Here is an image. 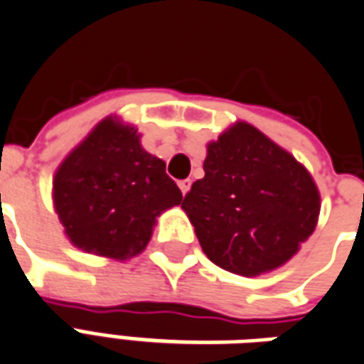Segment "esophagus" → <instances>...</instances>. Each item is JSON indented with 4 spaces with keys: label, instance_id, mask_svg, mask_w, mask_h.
Wrapping results in <instances>:
<instances>
[{
    "label": "esophagus",
    "instance_id": "esophagus-1",
    "mask_svg": "<svg viewBox=\"0 0 364 364\" xmlns=\"http://www.w3.org/2000/svg\"><path fill=\"white\" fill-rule=\"evenodd\" d=\"M190 186H192V180L190 178H186V180H180L178 182V188H180V192L184 193H188V190H190Z\"/></svg>",
    "mask_w": 364,
    "mask_h": 364
}]
</instances>
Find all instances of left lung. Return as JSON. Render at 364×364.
I'll return each instance as SVG.
<instances>
[{
  "label": "left lung",
  "instance_id": "obj_1",
  "mask_svg": "<svg viewBox=\"0 0 364 364\" xmlns=\"http://www.w3.org/2000/svg\"><path fill=\"white\" fill-rule=\"evenodd\" d=\"M205 176L182 209L213 264L256 277L287 264L314 232L320 192L304 164L248 122L208 143Z\"/></svg>",
  "mask_w": 364,
  "mask_h": 364
}]
</instances>
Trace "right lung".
Masks as SVG:
<instances>
[{
  "label": "right lung",
  "instance_id": "obj_1",
  "mask_svg": "<svg viewBox=\"0 0 364 364\" xmlns=\"http://www.w3.org/2000/svg\"><path fill=\"white\" fill-rule=\"evenodd\" d=\"M52 200L75 248L124 262L145 250L156 217L180 205L182 192L137 127L108 116L58 166Z\"/></svg>",
  "mask_w": 364,
  "mask_h": 364
}]
</instances>
